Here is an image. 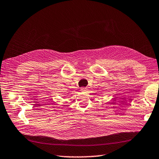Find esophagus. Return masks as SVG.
<instances>
[{
    "mask_svg": "<svg viewBox=\"0 0 159 159\" xmlns=\"http://www.w3.org/2000/svg\"><path fill=\"white\" fill-rule=\"evenodd\" d=\"M87 90V89L86 88H85V87H82V88H81L80 89V90L82 92H84V91H86V90Z\"/></svg>",
    "mask_w": 159,
    "mask_h": 159,
    "instance_id": "esophagus-1",
    "label": "esophagus"
}]
</instances>
